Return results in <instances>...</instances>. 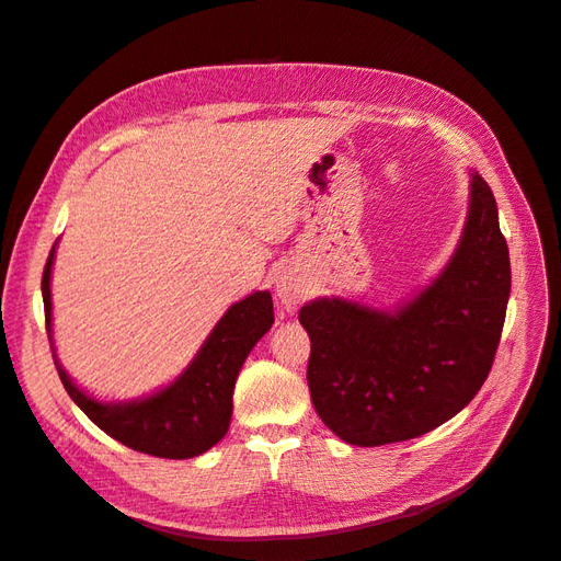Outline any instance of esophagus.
Returning a JSON list of instances; mask_svg holds the SVG:
<instances>
[{
  "label": "esophagus",
  "mask_w": 561,
  "mask_h": 561,
  "mask_svg": "<svg viewBox=\"0 0 561 561\" xmlns=\"http://www.w3.org/2000/svg\"><path fill=\"white\" fill-rule=\"evenodd\" d=\"M274 287H276V297L285 309H297L299 304L307 299V285H304L301 276L290 266H283L276 271Z\"/></svg>",
  "instance_id": "esophagus-1"
}]
</instances>
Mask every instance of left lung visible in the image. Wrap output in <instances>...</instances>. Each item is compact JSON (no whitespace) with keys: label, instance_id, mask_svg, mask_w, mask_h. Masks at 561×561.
I'll return each instance as SVG.
<instances>
[{"label":"left lung","instance_id":"obj_1","mask_svg":"<svg viewBox=\"0 0 561 561\" xmlns=\"http://www.w3.org/2000/svg\"><path fill=\"white\" fill-rule=\"evenodd\" d=\"M511 297V257L496 198L470 173L461 239L439 274L396 309L344 297L304 304L309 390L318 416L348 445L428 433L478 396L494 365Z\"/></svg>","mask_w":561,"mask_h":561}]
</instances>
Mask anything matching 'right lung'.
Instances as JSON below:
<instances>
[{
    "mask_svg": "<svg viewBox=\"0 0 561 561\" xmlns=\"http://www.w3.org/2000/svg\"><path fill=\"white\" fill-rule=\"evenodd\" d=\"M54 257L56 245L48 252L42 276L46 332L60 381L79 410L110 437L149 456L192 458L215 447L229 431L233 412L231 396L239 371L254 344L274 325L271 293H252L229 307L175 381L147 398L103 402L79 388L56 355L54 313H50Z\"/></svg>",
    "mask_w": 561,
    "mask_h": 561,
    "instance_id": "right-lung-1",
    "label": "right lung"
}]
</instances>
